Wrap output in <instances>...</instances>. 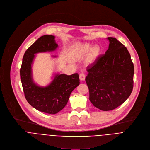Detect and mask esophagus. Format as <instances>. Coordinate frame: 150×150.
<instances>
[{
    "label": "esophagus",
    "mask_w": 150,
    "mask_h": 150,
    "mask_svg": "<svg viewBox=\"0 0 150 150\" xmlns=\"http://www.w3.org/2000/svg\"><path fill=\"white\" fill-rule=\"evenodd\" d=\"M85 77H86V76L84 73H81V74H80V75H79L80 80H82V81H83V80H85Z\"/></svg>",
    "instance_id": "1"
}]
</instances>
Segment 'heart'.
<instances>
[{
    "mask_svg": "<svg viewBox=\"0 0 150 150\" xmlns=\"http://www.w3.org/2000/svg\"><path fill=\"white\" fill-rule=\"evenodd\" d=\"M77 51L80 56H84L89 53L86 60L88 64L94 62L101 52V48L99 46L96 45L93 47V45L89 44H83L79 45Z\"/></svg>",
    "mask_w": 150,
    "mask_h": 150,
    "instance_id": "heart-1",
    "label": "heart"
}]
</instances>
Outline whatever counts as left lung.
<instances>
[{
    "label": "left lung",
    "mask_w": 150,
    "mask_h": 150,
    "mask_svg": "<svg viewBox=\"0 0 150 150\" xmlns=\"http://www.w3.org/2000/svg\"><path fill=\"white\" fill-rule=\"evenodd\" d=\"M108 40L109 49L87 69L85 78L90 101L103 111L122 105L133 88L134 65L128 50L115 38Z\"/></svg>",
    "instance_id": "8db88e82"
}]
</instances>
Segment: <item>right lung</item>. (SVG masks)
I'll list each match as a JSON object with an SVG mask.
<instances>
[{
  "mask_svg": "<svg viewBox=\"0 0 150 150\" xmlns=\"http://www.w3.org/2000/svg\"><path fill=\"white\" fill-rule=\"evenodd\" d=\"M54 38L53 35H45L31 45L25 53L20 71L23 89L28 102L37 110L49 114H55L63 109L71 92L80 83L77 73L70 76L56 74L51 83L45 87L34 83L32 65L35 54L54 51L58 47Z\"/></svg>",
  "mask_w": 150,
  "mask_h": 150,
  "instance_id": "1",
  "label": "right lung"
}]
</instances>
